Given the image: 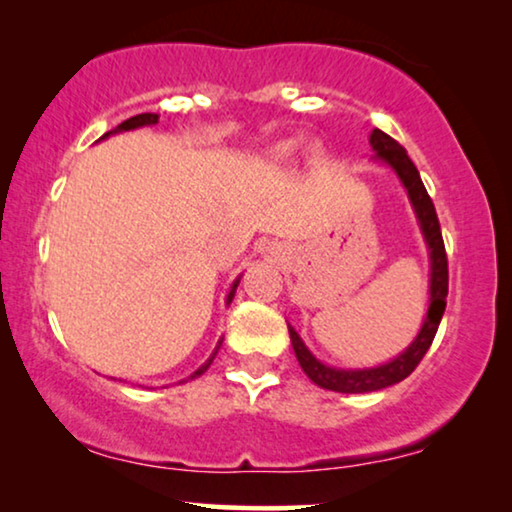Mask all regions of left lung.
I'll use <instances>...</instances> for the list:
<instances>
[{
  "label": "left lung",
  "mask_w": 512,
  "mask_h": 512,
  "mask_svg": "<svg viewBox=\"0 0 512 512\" xmlns=\"http://www.w3.org/2000/svg\"><path fill=\"white\" fill-rule=\"evenodd\" d=\"M370 144H373V149L377 151V158H382L384 163L394 167L396 174L403 181V186L408 188L412 205H415L419 226H422L426 244H429L431 249V305H429V314H426L424 319L422 331H419L415 342H412V345L405 349L398 359L387 363V366L368 368V370H338V368L324 366V363H319L310 352H307L303 340H300L298 333L289 326L293 352H296V359L300 363V368L305 370V375L310 377L314 384H319L321 389L340 391V394H366V391L391 387V384L405 380V377L419 366V361L424 359V354L429 352L433 338H436L440 319H443V312H445L447 282H450V275H447L445 242H443V233H440L436 207H433L431 195L426 193L422 179H419L415 163L410 160L408 151H405L394 137H389L387 132L373 130V135H370Z\"/></svg>",
  "instance_id": "left-lung-1"
}]
</instances>
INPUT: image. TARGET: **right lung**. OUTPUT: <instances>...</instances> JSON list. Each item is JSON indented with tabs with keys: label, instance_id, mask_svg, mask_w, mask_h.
<instances>
[{
	"label": "right lung",
	"instance_id": "1",
	"mask_svg": "<svg viewBox=\"0 0 512 512\" xmlns=\"http://www.w3.org/2000/svg\"><path fill=\"white\" fill-rule=\"evenodd\" d=\"M153 123H158V114H137V116H132V118H128V121H123L121 125H118V128H114L111 132H118V130H132V128H139V125H153ZM111 132H107V135H111ZM104 135V137H107ZM237 284L240 282H235L233 284V291H230V296H228V303L230 300H233V296H235V289H237ZM219 347H221V342H219ZM219 347H216V352H219ZM216 352L212 354V359H209L205 366H200L198 370H195V373L191 375V380L193 377H198V375H202L205 373V370L212 366V361H214V356H216Z\"/></svg>",
	"mask_w": 512,
	"mask_h": 512
}]
</instances>
